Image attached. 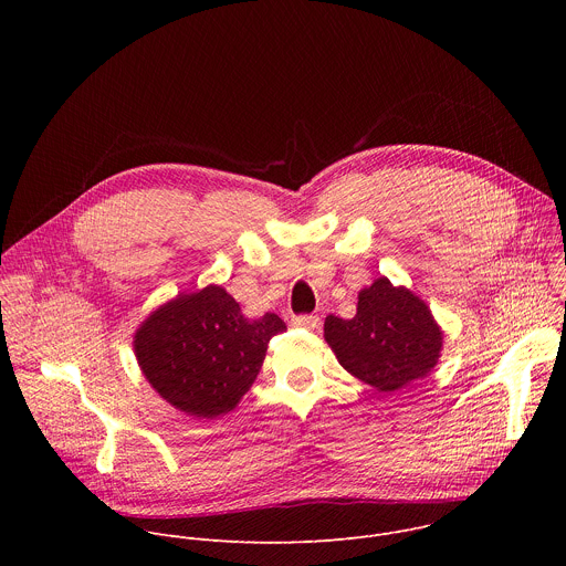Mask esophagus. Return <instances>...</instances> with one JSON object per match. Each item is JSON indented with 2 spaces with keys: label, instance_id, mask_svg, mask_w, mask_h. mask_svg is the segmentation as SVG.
Returning a JSON list of instances; mask_svg holds the SVG:
<instances>
[{
  "label": "esophagus",
  "instance_id": "obj_1",
  "mask_svg": "<svg viewBox=\"0 0 566 566\" xmlns=\"http://www.w3.org/2000/svg\"><path fill=\"white\" fill-rule=\"evenodd\" d=\"M293 325L302 327V329H308V332H315V329H319L322 319L317 315H297V317H293Z\"/></svg>",
  "mask_w": 566,
  "mask_h": 566
}]
</instances>
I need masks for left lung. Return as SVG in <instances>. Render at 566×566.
Returning a JSON list of instances; mask_svg holds the SVG:
<instances>
[{
    "label": "left lung",
    "mask_w": 566,
    "mask_h": 566,
    "mask_svg": "<svg viewBox=\"0 0 566 566\" xmlns=\"http://www.w3.org/2000/svg\"><path fill=\"white\" fill-rule=\"evenodd\" d=\"M325 340L352 376L389 394L434 369L443 332L419 295L378 277L358 293L352 319L327 315Z\"/></svg>",
    "instance_id": "left-lung-1"
}]
</instances>
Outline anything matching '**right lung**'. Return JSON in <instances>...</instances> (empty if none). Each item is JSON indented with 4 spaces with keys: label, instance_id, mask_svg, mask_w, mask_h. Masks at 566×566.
<instances>
[{
    "label": "right lung",
    "instance_id": "add662e5",
    "mask_svg": "<svg viewBox=\"0 0 566 566\" xmlns=\"http://www.w3.org/2000/svg\"><path fill=\"white\" fill-rule=\"evenodd\" d=\"M286 325L275 313L249 319L226 289L210 284L158 306L134 334L149 385L177 410L214 419L255 382L269 340Z\"/></svg>",
    "mask_w": 566,
    "mask_h": 566
}]
</instances>
